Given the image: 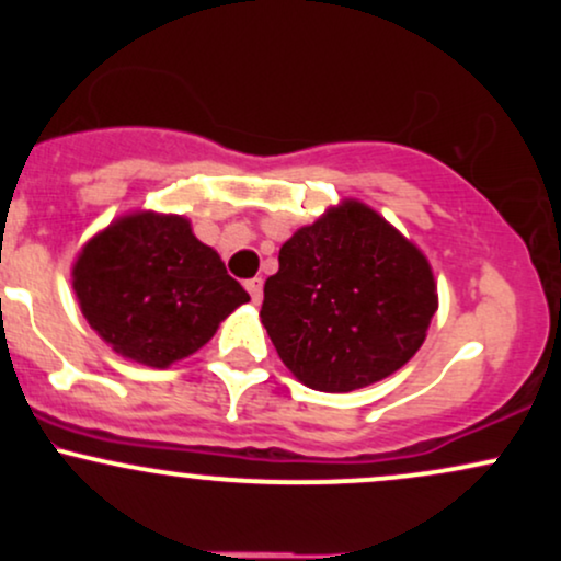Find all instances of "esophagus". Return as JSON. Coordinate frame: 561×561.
<instances>
[{"label": "esophagus", "mask_w": 561, "mask_h": 561, "mask_svg": "<svg viewBox=\"0 0 561 561\" xmlns=\"http://www.w3.org/2000/svg\"><path fill=\"white\" fill-rule=\"evenodd\" d=\"M244 289H248L250 298H253V302H261V298H263V279H259V276H255V279H248V282H244Z\"/></svg>", "instance_id": "esophagus-1"}]
</instances>
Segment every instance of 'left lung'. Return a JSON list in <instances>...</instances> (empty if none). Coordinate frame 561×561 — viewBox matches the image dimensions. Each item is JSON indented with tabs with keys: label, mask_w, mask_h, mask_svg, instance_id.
<instances>
[{
	"label": "left lung",
	"mask_w": 561,
	"mask_h": 561,
	"mask_svg": "<svg viewBox=\"0 0 561 561\" xmlns=\"http://www.w3.org/2000/svg\"><path fill=\"white\" fill-rule=\"evenodd\" d=\"M435 311L422 250L369 205L345 199L282 244L261 321L302 385L351 392L401 369Z\"/></svg>",
	"instance_id": "obj_1"
}]
</instances>
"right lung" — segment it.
Wrapping results in <instances>:
<instances>
[{"label": "right lung", "mask_w": 561, "mask_h": 561, "mask_svg": "<svg viewBox=\"0 0 561 561\" xmlns=\"http://www.w3.org/2000/svg\"><path fill=\"white\" fill-rule=\"evenodd\" d=\"M89 327L124 358L165 369L192 356L250 300L184 216L131 214L92 237L73 263Z\"/></svg>", "instance_id": "1"}]
</instances>
